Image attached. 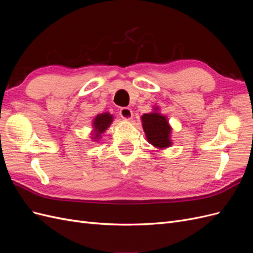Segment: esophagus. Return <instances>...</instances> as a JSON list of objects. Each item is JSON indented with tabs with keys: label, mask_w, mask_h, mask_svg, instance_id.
I'll return each mask as SVG.
<instances>
[{
	"label": "esophagus",
	"mask_w": 253,
	"mask_h": 253,
	"mask_svg": "<svg viewBox=\"0 0 253 253\" xmlns=\"http://www.w3.org/2000/svg\"><path fill=\"white\" fill-rule=\"evenodd\" d=\"M120 117L125 120H131L133 117V112L131 109L128 108H122L119 112Z\"/></svg>",
	"instance_id": "esophagus-1"
}]
</instances>
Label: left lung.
Instances as JSON below:
<instances>
[{
    "instance_id": "left-lung-1",
    "label": "left lung",
    "mask_w": 253,
    "mask_h": 253,
    "mask_svg": "<svg viewBox=\"0 0 253 253\" xmlns=\"http://www.w3.org/2000/svg\"><path fill=\"white\" fill-rule=\"evenodd\" d=\"M154 112L144 114L141 116L142 127L147 136L148 141L157 149L171 147V131L167 117L158 113V108H154Z\"/></svg>"
}]
</instances>
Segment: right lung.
<instances>
[{
    "mask_svg": "<svg viewBox=\"0 0 253 253\" xmlns=\"http://www.w3.org/2000/svg\"><path fill=\"white\" fill-rule=\"evenodd\" d=\"M114 120L113 115L110 113H103V114H99L95 117L93 120V136H91V139H94V141H98V139H100L101 134L105 132V129H108V127L111 126V124Z\"/></svg>",
    "mask_w": 253,
    "mask_h": 253,
    "instance_id": "right-lung-1",
    "label": "right lung"
}]
</instances>
